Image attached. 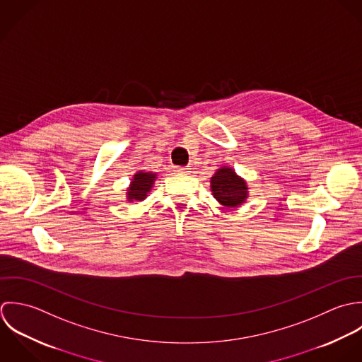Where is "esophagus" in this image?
Here are the masks:
<instances>
[{
    "label": "esophagus",
    "instance_id": "esophagus-1",
    "mask_svg": "<svg viewBox=\"0 0 362 362\" xmlns=\"http://www.w3.org/2000/svg\"><path fill=\"white\" fill-rule=\"evenodd\" d=\"M190 170V168L187 166H175V172L177 173H187Z\"/></svg>",
    "mask_w": 362,
    "mask_h": 362
}]
</instances>
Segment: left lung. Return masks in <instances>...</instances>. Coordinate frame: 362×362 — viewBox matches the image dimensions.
I'll return each instance as SVG.
<instances>
[{
  "label": "left lung",
  "instance_id": "obj_1",
  "mask_svg": "<svg viewBox=\"0 0 362 362\" xmlns=\"http://www.w3.org/2000/svg\"><path fill=\"white\" fill-rule=\"evenodd\" d=\"M246 183L236 176L233 169L221 168L211 177V192L222 206L236 207L247 197Z\"/></svg>",
  "mask_w": 362,
  "mask_h": 362
}]
</instances>
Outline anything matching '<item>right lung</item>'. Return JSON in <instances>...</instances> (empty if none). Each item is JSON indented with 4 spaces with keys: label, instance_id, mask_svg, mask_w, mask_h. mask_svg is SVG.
I'll use <instances>...</instances> for the list:
<instances>
[{
    "label": "right lung",
    "instance_id": "obj_1",
    "mask_svg": "<svg viewBox=\"0 0 362 362\" xmlns=\"http://www.w3.org/2000/svg\"><path fill=\"white\" fill-rule=\"evenodd\" d=\"M155 173H149V172H139L137 175H134V179L130 185V189H129V200L133 202H141L144 200L148 194V192L151 190L152 185H153V180H155Z\"/></svg>",
    "mask_w": 362,
    "mask_h": 362
}]
</instances>
